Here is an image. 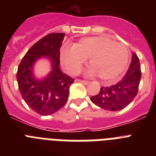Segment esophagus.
I'll return each mask as SVG.
<instances>
[{
	"instance_id": "1",
	"label": "esophagus",
	"mask_w": 156,
	"mask_h": 156,
	"mask_svg": "<svg viewBox=\"0 0 156 156\" xmlns=\"http://www.w3.org/2000/svg\"><path fill=\"white\" fill-rule=\"evenodd\" d=\"M78 82H80V83H83V84H86V85L89 83V82H88V81H86V80H78Z\"/></svg>"
}]
</instances>
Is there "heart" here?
Returning <instances> with one entry per match:
<instances>
[{"mask_svg": "<svg viewBox=\"0 0 156 156\" xmlns=\"http://www.w3.org/2000/svg\"><path fill=\"white\" fill-rule=\"evenodd\" d=\"M129 52L126 45L103 36L84 38L73 46L61 50V61L71 74H78L89 59L90 76L103 81L114 80L127 66Z\"/></svg>", "mask_w": 156, "mask_h": 156, "instance_id": "heart-1", "label": "heart"}]
</instances>
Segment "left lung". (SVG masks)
I'll list each match as a JSON object with an SVG mask.
<instances>
[{
	"mask_svg": "<svg viewBox=\"0 0 156 156\" xmlns=\"http://www.w3.org/2000/svg\"><path fill=\"white\" fill-rule=\"evenodd\" d=\"M141 76L140 61L133 52L130 66L122 80L111 87H101L99 94L90 97V100L105 110L119 111L125 108L138 94Z\"/></svg>",
	"mask_w": 156,
	"mask_h": 156,
	"instance_id": "8db88e82",
	"label": "left lung"
}]
</instances>
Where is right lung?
I'll use <instances>...</instances> for the list:
<instances>
[{
  "label": "right lung",
  "instance_id": "1",
  "mask_svg": "<svg viewBox=\"0 0 156 156\" xmlns=\"http://www.w3.org/2000/svg\"><path fill=\"white\" fill-rule=\"evenodd\" d=\"M65 33H50L36 42L21 61L17 72L18 89L27 104L35 112L48 116L62 108L74 79L60 69V48ZM42 56L49 58L52 71L42 80L34 78L33 67Z\"/></svg>",
  "mask_w": 156,
  "mask_h": 156
}]
</instances>
